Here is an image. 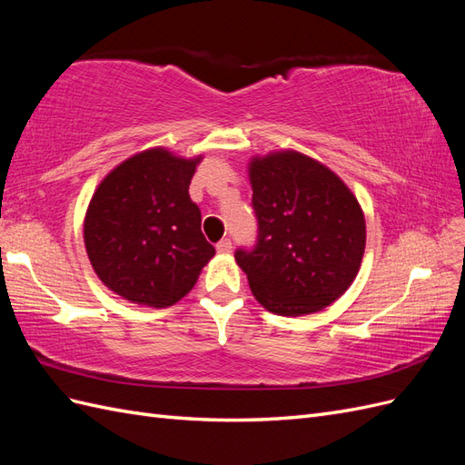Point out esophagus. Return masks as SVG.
Here are the masks:
<instances>
[{
	"label": "esophagus",
	"mask_w": 465,
	"mask_h": 465,
	"mask_svg": "<svg viewBox=\"0 0 465 465\" xmlns=\"http://www.w3.org/2000/svg\"><path fill=\"white\" fill-rule=\"evenodd\" d=\"M231 250H232V242L229 241V238H223V241L217 244L219 254H231Z\"/></svg>",
	"instance_id": "1"
}]
</instances>
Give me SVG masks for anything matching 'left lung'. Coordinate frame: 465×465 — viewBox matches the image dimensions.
I'll return each mask as SVG.
<instances>
[{
    "label": "left lung",
    "mask_w": 465,
    "mask_h": 465,
    "mask_svg": "<svg viewBox=\"0 0 465 465\" xmlns=\"http://www.w3.org/2000/svg\"><path fill=\"white\" fill-rule=\"evenodd\" d=\"M258 217L254 250H236L256 301L279 316L323 311L353 283L367 244L355 193L331 168L299 151L248 163Z\"/></svg>",
    "instance_id": "1"
}]
</instances>
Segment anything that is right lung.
Masks as SVG:
<instances>
[{
	"instance_id": "1",
	"label": "right lung",
	"mask_w": 465,
	"mask_h": 465,
	"mask_svg": "<svg viewBox=\"0 0 465 465\" xmlns=\"http://www.w3.org/2000/svg\"><path fill=\"white\" fill-rule=\"evenodd\" d=\"M202 159L151 147L122 161L96 186L83 241L98 279L122 299L173 306L215 256L188 193Z\"/></svg>"
}]
</instances>
